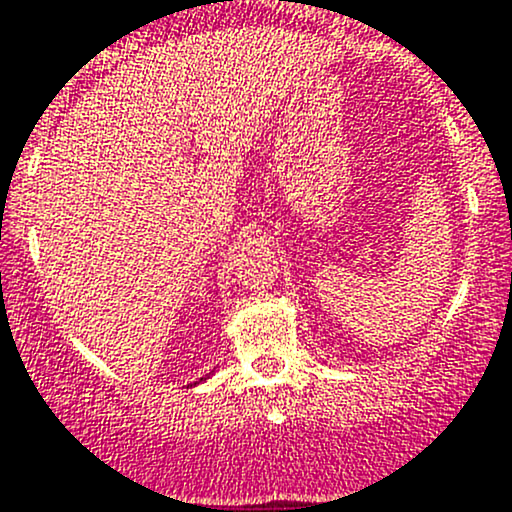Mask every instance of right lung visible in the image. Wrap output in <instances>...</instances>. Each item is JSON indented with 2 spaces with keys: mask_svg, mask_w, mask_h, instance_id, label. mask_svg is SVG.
I'll list each match as a JSON object with an SVG mask.
<instances>
[{
  "mask_svg": "<svg viewBox=\"0 0 512 512\" xmlns=\"http://www.w3.org/2000/svg\"><path fill=\"white\" fill-rule=\"evenodd\" d=\"M205 380H208V377H203V380H200V382H205ZM193 384H198V382H193ZM193 384H191V387H193Z\"/></svg>",
  "mask_w": 512,
  "mask_h": 512,
  "instance_id": "obj_1",
  "label": "right lung"
}]
</instances>
